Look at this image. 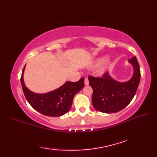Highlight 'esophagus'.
<instances>
[{
	"label": "esophagus",
	"instance_id": "obj_1",
	"mask_svg": "<svg viewBox=\"0 0 157 157\" xmlns=\"http://www.w3.org/2000/svg\"><path fill=\"white\" fill-rule=\"evenodd\" d=\"M84 84L85 85H88L89 84V80L88 78H86L85 79H84Z\"/></svg>",
	"mask_w": 157,
	"mask_h": 157
}]
</instances>
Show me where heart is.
I'll use <instances>...</instances> for the list:
<instances>
[{"mask_svg":"<svg viewBox=\"0 0 157 157\" xmlns=\"http://www.w3.org/2000/svg\"><path fill=\"white\" fill-rule=\"evenodd\" d=\"M105 60V58H102V59H100L99 60H98L97 61H96V63H95V66H98V65H101V63L104 61Z\"/></svg>","mask_w":157,"mask_h":157,"instance_id":"obj_1","label":"heart"}]
</instances>
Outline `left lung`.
Instances as JSON below:
<instances>
[{
	"label": "left lung",
	"mask_w": 157,
	"mask_h": 157,
	"mask_svg": "<svg viewBox=\"0 0 157 157\" xmlns=\"http://www.w3.org/2000/svg\"><path fill=\"white\" fill-rule=\"evenodd\" d=\"M134 69V75L126 82L115 81L105 72L102 77L88 76L89 84L93 90L92 105L97 111L117 113L123 109L132 101L140 80V69L136 56L129 59Z\"/></svg>",
	"instance_id": "8db88e82"
}]
</instances>
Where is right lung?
Listing matches in <instances>:
<instances>
[{
  "label": "right lung",
  "instance_id": "obj_1",
  "mask_svg": "<svg viewBox=\"0 0 157 157\" xmlns=\"http://www.w3.org/2000/svg\"><path fill=\"white\" fill-rule=\"evenodd\" d=\"M21 84L23 94L29 104L42 114L49 117H59L67 113L71 108L74 96L84 86V78L75 82H67L61 87L46 94H39L31 92L25 87L23 79Z\"/></svg>",
  "mask_w": 157,
  "mask_h": 157
}]
</instances>
